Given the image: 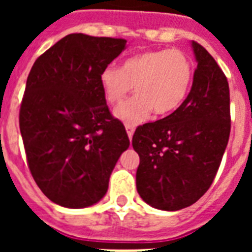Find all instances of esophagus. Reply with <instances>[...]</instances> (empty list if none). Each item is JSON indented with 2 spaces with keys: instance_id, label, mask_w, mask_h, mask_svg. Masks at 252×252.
<instances>
[{
  "instance_id": "esophagus-1",
  "label": "esophagus",
  "mask_w": 252,
  "mask_h": 252,
  "mask_svg": "<svg viewBox=\"0 0 252 252\" xmlns=\"http://www.w3.org/2000/svg\"><path fill=\"white\" fill-rule=\"evenodd\" d=\"M126 133H128V137L132 138V136H133L134 133V126L133 124H126Z\"/></svg>"
}]
</instances>
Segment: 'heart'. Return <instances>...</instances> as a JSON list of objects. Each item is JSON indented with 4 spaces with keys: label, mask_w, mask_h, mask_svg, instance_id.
<instances>
[{
    "label": "heart",
    "mask_w": 252,
    "mask_h": 252,
    "mask_svg": "<svg viewBox=\"0 0 252 252\" xmlns=\"http://www.w3.org/2000/svg\"><path fill=\"white\" fill-rule=\"evenodd\" d=\"M195 65L182 49H156L137 53L124 61L122 69L107 66L99 82L107 103L119 104L133 90L137 94L115 114L126 123L142 122L152 114H172L191 90Z\"/></svg>",
    "instance_id": "heart-1"
}]
</instances>
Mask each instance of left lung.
<instances>
[{
	"label": "left lung",
	"instance_id": "8db88e82",
	"mask_svg": "<svg viewBox=\"0 0 252 252\" xmlns=\"http://www.w3.org/2000/svg\"><path fill=\"white\" fill-rule=\"evenodd\" d=\"M197 68L183 104L166 118L137 126L136 186L141 199L162 211L196 203L215 180L230 136L226 76L211 53L192 41Z\"/></svg>",
	"mask_w": 252,
	"mask_h": 252
}]
</instances>
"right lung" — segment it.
Here are the masks:
<instances>
[{
    "label": "right lung",
    "instance_id": "1",
    "mask_svg": "<svg viewBox=\"0 0 252 252\" xmlns=\"http://www.w3.org/2000/svg\"><path fill=\"white\" fill-rule=\"evenodd\" d=\"M126 43L70 33L37 57L27 77L19 110L27 165L41 192L61 207L98 203L129 146L99 82Z\"/></svg>",
    "mask_w": 252,
    "mask_h": 252
}]
</instances>
